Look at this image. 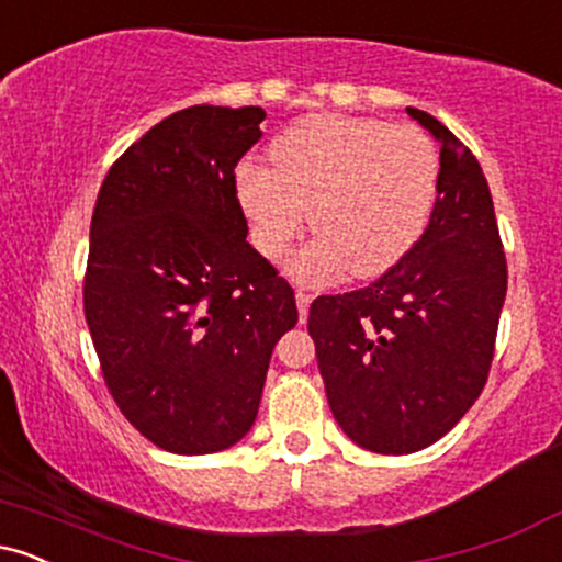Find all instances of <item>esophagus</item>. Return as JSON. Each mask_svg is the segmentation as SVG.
<instances>
[{"instance_id": "1", "label": "esophagus", "mask_w": 562, "mask_h": 562, "mask_svg": "<svg viewBox=\"0 0 562 562\" xmlns=\"http://www.w3.org/2000/svg\"><path fill=\"white\" fill-rule=\"evenodd\" d=\"M295 303H299V319L306 322L308 319V303H312V293H306V290H295Z\"/></svg>"}]
</instances>
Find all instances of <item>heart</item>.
<instances>
[{
    "label": "heart",
    "instance_id": "1",
    "mask_svg": "<svg viewBox=\"0 0 562 562\" xmlns=\"http://www.w3.org/2000/svg\"><path fill=\"white\" fill-rule=\"evenodd\" d=\"M272 169L243 160L235 192L250 240L269 261L285 259L308 224L319 237L290 272L325 282L351 269L380 277L415 248L434 211L441 158L412 124L317 113L290 124L269 145Z\"/></svg>",
    "mask_w": 562,
    "mask_h": 562
}]
</instances>
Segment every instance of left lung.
<instances>
[{
  "instance_id": "1",
  "label": "left lung",
  "mask_w": 562,
  "mask_h": 562,
  "mask_svg": "<svg viewBox=\"0 0 562 562\" xmlns=\"http://www.w3.org/2000/svg\"><path fill=\"white\" fill-rule=\"evenodd\" d=\"M441 145L438 198L415 248L380 280L308 308L327 402L378 454L447 436L492 370L507 261L479 160L434 115L406 108Z\"/></svg>"
}]
</instances>
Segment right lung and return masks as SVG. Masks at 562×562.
Masks as SVG:
<instances>
[{"mask_svg":"<svg viewBox=\"0 0 562 562\" xmlns=\"http://www.w3.org/2000/svg\"><path fill=\"white\" fill-rule=\"evenodd\" d=\"M261 108L192 105L108 171L89 227L83 314L124 417L173 454L248 434L269 359L299 322L293 288L250 248L235 166Z\"/></svg>","mask_w":562,"mask_h":562,"instance_id":"obj_1","label":"right lung"}]
</instances>
